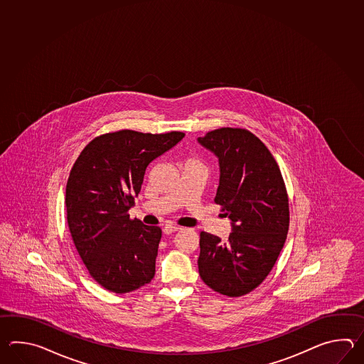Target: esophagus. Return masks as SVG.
<instances>
[{"mask_svg":"<svg viewBox=\"0 0 364 364\" xmlns=\"http://www.w3.org/2000/svg\"><path fill=\"white\" fill-rule=\"evenodd\" d=\"M163 230L164 234L169 235V234H173V232H179V230H181V228H179V226H173V225H166V226L164 228Z\"/></svg>","mask_w":364,"mask_h":364,"instance_id":"1","label":"esophagus"}]
</instances>
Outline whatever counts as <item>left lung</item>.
Here are the masks:
<instances>
[{"mask_svg":"<svg viewBox=\"0 0 364 364\" xmlns=\"http://www.w3.org/2000/svg\"><path fill=\"white\" fill-rule=\"evenodd\" d=\"M220 164L215 203L232 221L228 240L200 232L201 279L220 294H248L277 262L289 230V198L279 165L252 132L221 127L198 138Z\"/></svg>","mask_w":364,"mask_h":364,"instance_id":"left-lung-1","label":"left lung"}]
</instances>
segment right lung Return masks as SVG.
<instances>
[{
    "instance_id": "1",
    "label": "right lung",
    "mask_w": 364,
    "mask_h": 364,
    "mask_svg": "<svg viewBox=\"0 0 364 364\" xmlns=\"http://www.w3.org/2000/svg\"><path fill=\"white\" fill-rule=\"evenodd\" d=\"M185 134L119 130L91 140L71 168L66 185L70 232L92 279L117 294L149 284L161 240L159 226L130 218L149 163Z\"/></svg>"
}]
</instances>
